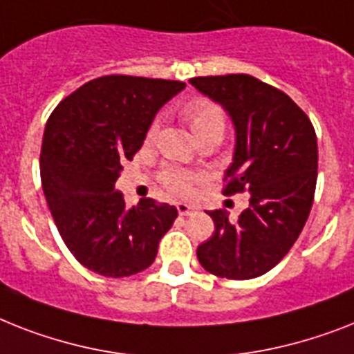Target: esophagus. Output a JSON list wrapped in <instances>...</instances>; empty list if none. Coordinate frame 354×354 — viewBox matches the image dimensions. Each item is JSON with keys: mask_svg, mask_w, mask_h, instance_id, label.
<instances>
[{"mask_svg": "<svg viewBox=\"0 0 354 354\" xmlns=\"http://www.w3.org/2000/svg\"><path fill=\"white\" fill-rule=\"evenodd\" d=\"M178 212H180V216H192V214H196L200 209L196 205H191V203H178Z\"/></svg>", "mask_w": 354, "mask_h": 354, "instance_id": "34e87169", "label": "esophagus"}]
</instances>
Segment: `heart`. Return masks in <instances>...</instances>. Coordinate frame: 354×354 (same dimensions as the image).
<instances>
[{
    "label": "heart",
    "instance_id": "1",
    "mask_svg": "<svg viewBox=\"0 0 354 354\" xmlns=\"http://www.w3.org/2000/svg\"><path fill=\"white\" fill-rule=\"evenodd\" d=\"M182 118L187 122V125L191 127L192 134L196 136V140L209 134H220L222 136L225 131V111L220 103H216L211 97H194L191 102H187L180 111ZM158 122H152L151 127L147 129V142H151L152 138L156 136ZM202 174L198 172L187 171L182 167H169L162 169L158 174V180L171 194L174 196L187 198L194 194L196 185L202 182Z\"/></svg>",
    "mask_w": 354,
    "mask_h": 354
}]
</instances>
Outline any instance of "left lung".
<instances>
[{"mask_svg":"<svg viewBox=\"0 0 354 354\" xmlns=\"http://www.w3.org/2000/svg\"><path fill=\"white\" fill-rule=\"evenodd\" d=\"M191 83L222 103L236 127V151L222 192H251L236 222L223 209L209 212L214 232L198 245V261L227 280L261 277L295 245L311 212L317 132L291 97L254 76H200Z\"/></svg>","mask_w":354,"mask_h":354,"instance_id":"1","label":"left lung"}]
</instances>
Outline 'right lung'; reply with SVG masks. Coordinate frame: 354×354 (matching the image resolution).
I'll return each instance as SVG.
<instances>
[{
	"label": "right lung",
	"instance_id": "1",
	"mask_svg": "<svg viewBox=\"0 0 354 354\" xmlns=\"http://www.w3.org/2000/svg\"><path fill=\"white\" fill-rule=\"evenodd\" d=\"M183 87L111 74L76 88L48 116L39 156L43 192L59 236L88 271L109 278L145 271L176 220V207L151 198L127 209L114 183L160 107Z\"/></svg>",
	"mask_w": 354,
	"mask_h": 354
}]
</instances>
